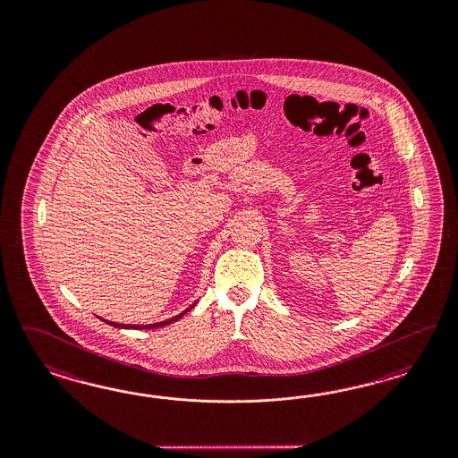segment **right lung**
I'll list each match as a JSON object with an SVG mask.
<instances>
[{
    "label": "right lung",
    "mask_w": 458,
    "mask_h": 458,
    "mask_svg": "<svg viewBox=\"0 0 458 458\" xmlns=\"http://www.w3.org/2000/svg\"><path fill=\"white\" fill-rule=\"evenodd\" d=\"M196 304V302H194ZM193 305H190V309H186L184 312H181L180 316H176V318H171V319L163 320V322H156V324H146V326H132V324H117V322H109V320H106L107 324H111L114 327H123V329H154V327H161V326H166V324H171V322H174V320L181 319V316H184L188 310H191L194 307Z\"/></svg>",
    "instance_id": "1"
}]
</instances>
